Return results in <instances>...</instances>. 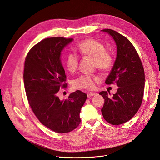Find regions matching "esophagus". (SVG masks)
Returning <instances> with one entry per match:
<instances>
[{
  "label": "esophagus",
  "mask_w": 160,
  "mask_h": 160,
  "mask_svg": "<svg viewBox=\"0 0 160 160\" xmlns=\"http://www.w3.org/2000/svg\"><path fill=\"white\" fill-rule=\"evenodd\" d=\"M95 95V93L94 92H88L87 93V96L88 97H92V96Z\"/></svg>",
  "instance_id": "esophagus-1"
}]
</instances>
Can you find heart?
Instances as JSON below:
<instances>
[{
    "label": "heart",
    "mask_w": 160,
    "mask_h": 160,
    "mask_svg": "<svg viewBox=\"0 0 160 160\" xmlns=\"http://www.w3.org/2000/svg\"><path fill=\"white\" fill-rule=\"evenodd\" d=\"M76 48L82 56H87L93 58V65L102 71H108L113 63L112 54L106 50L104 44L94 39H86L80 41L76 45ZM66 66L70 72H74L79 65V56L75 53L70 52L66 58ZM100 77L97 75L84 74L74 80L73 85L75 88L92 90L96 82H99Z\"/></svg>",
    "instance_id": "obj_1"
}]
</instances>
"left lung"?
<instances>
[{
	"label": "left lung",
	"mask_w": 160,
	"mask_h": 160,
	"mask_svg": "<svg viewBox=\"0 0 160 160\" xmlns=\"http://www.w3.org/2000/svg\"><path fill=\"white\" fill-rule=\"evenodd\" d=\"M102 31L109 33L117 45L116 60L105 82L116 83L119 87L112 97L106 91L99 93L105 100L101 111L108 123L118 125L132 119L141 106L144 71L138 52L127 38L112 29Z\"/></svg>",
	"instance_id": "8db88e82"
}]
</instances>
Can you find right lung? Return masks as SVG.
Returning a JSON list of instances; mask_svg holds the SVG:
<instances>
[{"label":"right lung","mask_w":160,"mask_h":160,"mask_svg":"<svg viewBox=\"0 0 160 160\" xmlns=\"http://www.w3.org/2000/svg\"><path fill=\"white\" fill-rule=\"evenodd\" d=\"M73 41L63 37L46 38L32 47L24 63L23 81L32 111L40 122L56 132L66 133L81 123L79 113L87 95L78 90L60 100V88H66L61 51Z\"/></svg>","instance_id":"1"}]
</instances>
